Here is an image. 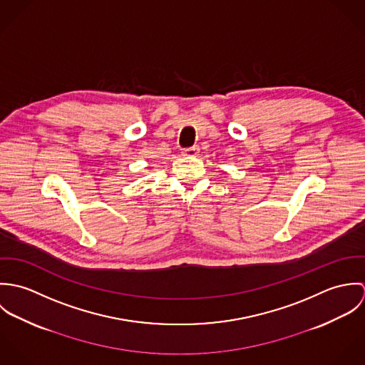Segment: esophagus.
Returning a JSON list of instances; mask_svg holds the SVG:
<instances>
[{
	"instance_id": "1",
	"label": "esophagus",
	"mask_w": 365,
	"mask_h": 365,
	"mask_svg": "<svg viewBox=\"0 0 365 365\" xmlns=\"http://www.w3.org/2000/svg\"><path fill=\"white\" fill-rule=\"evenodd\" d=\"M198 153H200V148H198V146L187 148V149H184V150H182V156H198Z\"/></svg>"
}]
</instances>
